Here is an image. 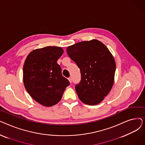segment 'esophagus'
<instances>
[{
	"instance_id": "obj_1",
	"label": "esophagus",
	"mask_w": 145,
	"mask_h": 145,
	"mask_svg": "<svg viewBox=\"0 0 145 145\" xmlns=\"http://www.w3.org/2000/svg\"><path fill=\"white\" fill-rule=\"evenodd\" d=\"M68 80H69V81L71 83H72V78H68Z\"/></svg>"
}]
</instances>
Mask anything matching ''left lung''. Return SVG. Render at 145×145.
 <instances>
[{"label": "left lung", "instance_id": "obj_1", "mask_svg": "<svg viewBox=\"0 0 145 145\" xmlns=\"http://www.w3.org/2000/svg\"><path fill=\"white\" fill-rule=\"evenodd\" d=\"M66 51L80 69L81 80L75 86L80 100L89 105L101 103L114 82L116 63L111 53L96 39L69 46Z\"/></svg>", "mask_w": 145, "mask_h": 145}]
</instances>
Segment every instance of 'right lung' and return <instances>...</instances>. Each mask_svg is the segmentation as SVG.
<instances>
[{"mask_svg": "<svg viewBox=\"0 0 145 145\" xmlns=\"http://www.w3.org/2000/svg\"><path fill=\"white\" fill-rule=\"evenodd\" d=\"M63 53L60 47L47 46L32 51L25 60L23 69L25 89L35 101L43 106L57 104L70 85L57 63Z\"/></svg>", "mask_w": 145, "mask_h": 145, "instance_id": "right-lung-1", "label": "right lung"}]
</instances>
